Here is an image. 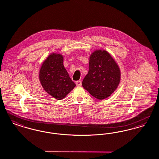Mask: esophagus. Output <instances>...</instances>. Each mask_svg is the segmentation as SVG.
I'll list each match as a JSON object with an SVG mask.
<instances>
[{
	"label": "esophagus",
	"mask_w": 159,
	"mask_h": 159,
	"mask_svg": "<svg viewBox=\"0 0 159 159\" xmlns=\"http://www.w3.org/2000/svg\"><path fill=\"white\" fill-rule=\"evenodd\" d=\"M76 86L80 87V86H81V85H82V83H81V81H77L76 82Z\"/></svg>",
	"instance_id": "esophagus-1"
}]
</instances>
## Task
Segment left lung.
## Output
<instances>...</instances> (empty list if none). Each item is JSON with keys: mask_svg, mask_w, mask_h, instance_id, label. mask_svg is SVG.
I'll list each match as a JSON object with an SVG mask.
<instances>
[{"mask_svg": "<svg viewBox=\"0 0 159 159\" xmlns=\"http://www.w3.org/2000/svg\"><path fill=\"white\" fill-rule=\"evenodd\" d=\"M89 68L83 87L98 99L109 97L120 81V70L115 60L107 51H95L90 57Z\"/></svg>", "mask_w": 159, "mask_h": 159, "instance_id": "obj_1", "label": "left lung"}]
</instances>
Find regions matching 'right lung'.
I'll use <instances>...</instances> for the list:
<instances>
[{"label":"right lung","mask_w":159,"mask_h":159,"mask_svg":"<svg viewBox=\"0 0 159 159\" xmlns=\"http://www.w3.org/2000/svg\"><path fill=\"white\" fill-rule=\"evenodd\" d=\"M39 80L43 89L56 99L61 100L75 87L63 65V56L52 53L42 63Z\"/></svg>","instance_id":"right-lung-1"}]
</instances>
